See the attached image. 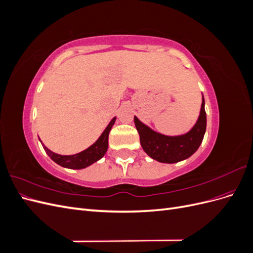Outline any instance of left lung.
<instances>
[{
	"instance_id": "8db88e82",
	"label": "left lung",
	"mask_w": 253,
	"mask_h": 253,
	"mask_svg": "<svg viewBox=\"0 0 253 253\" xmlns=\"http://www.w3.org/2000/svg\"><path fill=\"white\" fill-rule=\"evenodd\" d=\"M135 126L140 137V144L147 154L159 163L175 164L189 158L200 148L207 126L205 99L196 124L190 131L179 136H167L153 131L148 126L134 117Z\"/></svg>"
}]
</instances>
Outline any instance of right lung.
<instances>
[{
    "instance_id": "obj_1",
    "label": "right lung",
    "mask_w": 253,
    "mask_h": 253,
    "mask_svg": "<svg viewBox=\"0 0 253 253\" xmlns=\"http://www.w3.org/2000/svg\"><path fill=\"white\" fill-rule=\"evenodd\" d=\"M115 121H116V117H114L108 126L105 127L101 136L99 137L97 141L88 147L86 150H84L80 153H77L75 155H60L57 153H53L49 149H47L43 142L41 141L43 148L46 152V154L61 167L67 168V169H84L94 163L98 162L99 159H101L104 154L108 151L109 147V134L112 129V126H114Z\"/></svg>"
}]
</instances>
